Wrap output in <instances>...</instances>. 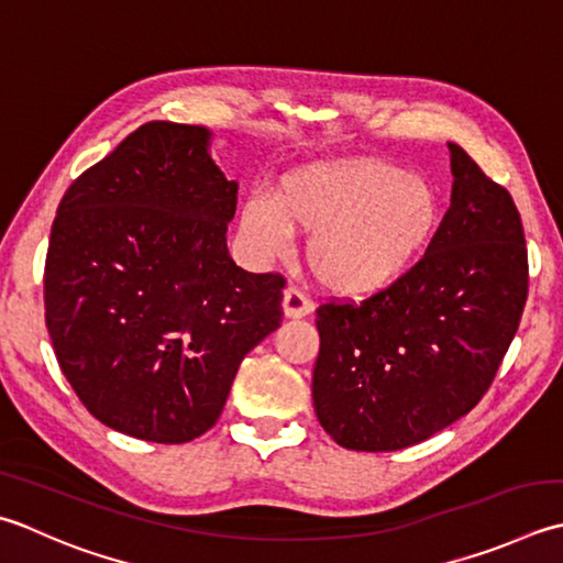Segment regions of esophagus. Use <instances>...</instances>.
I'll return each instance as SVG.
<instances>
[{
    "instance_id": "obj_1",
    "label": "esophagus",
    "mask_w": 563,
    "mask_h": 563,
    "mask_svg": "<svg viewBox=\"0 0 563 563\" xmlns=\"http://www.w3.org/2000/svg\"><path fill=\"white\" fill-rule=\"evenodd\" d=\"M283 312L290 319H300L312 312V300L302 290L288 288L283 292Z\"/></svg>"
}]
</instances>
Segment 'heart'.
<instances>
[{
    "mask_svg": "<svg viewBox=\"0 0 563 563\" xmlns=\"http://www.w3.org/2000/svg\"><path fill=\"white\" fill-rule=\"evenodd\" d=\"M437 222L432 185L373 158L302 165L280 180L273 202L251 197L241 209V234L263 258L285 256L292 231L312 234L307 263L341 297H368L400 280Z\"/></svg>",
    "mask_w": 563,
    "mask_h": 563,
    "instance_id": "1",
    "label": "heart"
}]
</instances>
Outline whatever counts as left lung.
I'll list each match as a JSON object with an SVG mask.
<instances>
[{
    "instance_id": "1",
    "label": "left lung",
    "mask_w": 563,
    "mask_h": 563,
    "mask_svg": "<svg viewBox=\"0 0 563 563\" xmlns=\"http://www.w3.org/2000/svg\"><path fill=\"white\" fill-rule=\"evenodd\" d=\"M451 207L424 256L363 302L319 305L312 400L351 451L420 444L488 393L527 302L522 219L503 185L449 143Z\"/></svg>"
}]
</instances>
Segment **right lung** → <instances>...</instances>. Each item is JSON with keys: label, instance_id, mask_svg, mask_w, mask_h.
Listing matches in <instances>:
<instances>
[{"label": "right lung", "instance_id": "1", "mask_svg": "<svg viewBox=\"0 0 563 563\" xmlns=\"http://www.w3.org/2000/svg\"><path fill=\"white\" fill-rule=\"evenodd\" d=\"M205 126L148 121L63 195L43 273L55 358L99 422L156 444L212 429L283 322L280 273L229 256L239 185Z\"/></svg>", "mask_w": 563, "mask_h": 563}]
</instances>
